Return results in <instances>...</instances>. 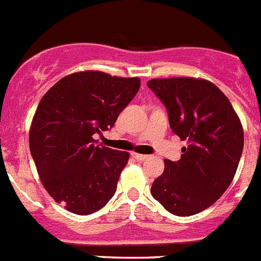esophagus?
Here are the masks:
<instances>
[{"instance_id": "esophagus-1", "label": "esophagus", "mask_w": 261, "mask_h": 261, "mask_svg": "<svg viewBox=\"0 0 261 261\" xmlns=\"http://www.w3.org/2000/svg\"><path fill=\"white\" fill-rule=\"evenodd\" d=\"M133 158H136L137 160H140V162H143V160H146L147 158H149V155H145V154H137V152H133Z\"/></svg>"}]
</instances>
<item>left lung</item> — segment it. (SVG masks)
I'll return each instance as SVG.
<instances>
[{
  "instance_id": "8db88e82",
  "label": "left lung",
  "mask_w": 261,
  "mask_h": 261,
  "mask_svg": "<svg viewBox=\"0 0 261 261\" xmlns=\"http://www.w3.org/2000/svg\"><path fill=\"white\" fill-rule=\"evenodd\" d=\"M147 87L166 106L172 130L189 143L180 160H164L152 197L176 216L202 212L233 181L243 151L240 118L226 95L204 79H152Z\"/></svg>"
}]
</instances>
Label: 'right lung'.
<instances>
[{
    "label": "right lung",
    "instance_id": "add662e5",
    "mask_svg": "<svg viewBox=\"0 0 261 261\" xmlns=\"http://www.w3.org/2000/svg\"><path fill=\"white\" fill-rule=\"evenodd\" d=\"M138 77L75 72L53 85L33 116L30 149L50 197L76 215H90L114 197L129 152L98 146L140 89Z\"/></svg>",
    "mask_w": 261,
    "mask_h": 261
}]
</instances>
